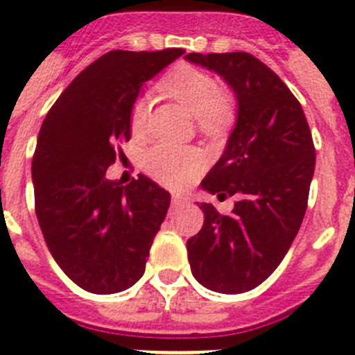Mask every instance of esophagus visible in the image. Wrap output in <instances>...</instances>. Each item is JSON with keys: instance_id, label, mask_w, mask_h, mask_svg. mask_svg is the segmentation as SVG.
<instances>
[{"instance_id": "obj_1", "label": "esophagus", "mask_w": 355, "mask_h": 355, "mask_svg": "<svg viewBox=\"0 0 355 355\" xmlns=\"http://www.w3.org/2000/svg\"><path fill=\"white\" fill-rule=\"evenodd\" d=\"M191 203V198L185 196V194H173L171 196V205L173 207H184V205Z\"/></svg>"}]
</instances>
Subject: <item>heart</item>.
Wrapping results in <instances>:
<instances>
[{
	"label": "heart",
	"mask_w": 355,
	"mask_h": 355,
	"mask_svg": "<svg viewBox=\"0 0 355 355\" xmlns=\"http://www.w3.org/2000/svg\"><path fill=\"white\" fill-rule=\"evenodd\" d=\"M164 89L171 98L182 103L194 117L201 131L211 132L223 125L230 114L226 98L220 96V84L210 73L193 66H180L168 75ZM148 99L138 98L129 114V128L132 135H140L147 125ZM144 166L152 178L164 185L180 187L200 173L201 155L189 148H175L157 145L145 154Z\"/></svg>",
	"instance_id": "obj_1"
}]
</instances>
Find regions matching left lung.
<instances>
[{"label":"left lung","mask_w":355,"mask_h":355,"mask_svg":"<svg viewBox=\"0 0 355 355\" xmlns=\"http://www.w3.org/2000/svg\"><path fill=\"white\" fill-rule=\"evenodd\" d=\"M185 59L218 73L238 99L226 150L201 182L236 203L227 215L201 203L203 227L187 240L191 271L215 293H247L277 270L303 223L315 168L312 132L289 87L252 54Z\"/></svg>","instance_id":"8db88e82"}]
</instances>
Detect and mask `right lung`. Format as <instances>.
<instances>
[{"label":"right lung","instance_id":"add662e5","mask_svg":"<svg viewBox=\"0 0 355 355\" xmlns=\"http://www.w3.org/2000/svg\"><path fill=\"white\" fill-rule=\"evenodd\" d=\"M184 54L110 51L73 78L38 132L31 175L35 210L52 257L87 293L129 289L170 207V193L145 175L107 180L141 85Z\"/></svg>","mask_w":355,"mask_h":355}]
</instances>
